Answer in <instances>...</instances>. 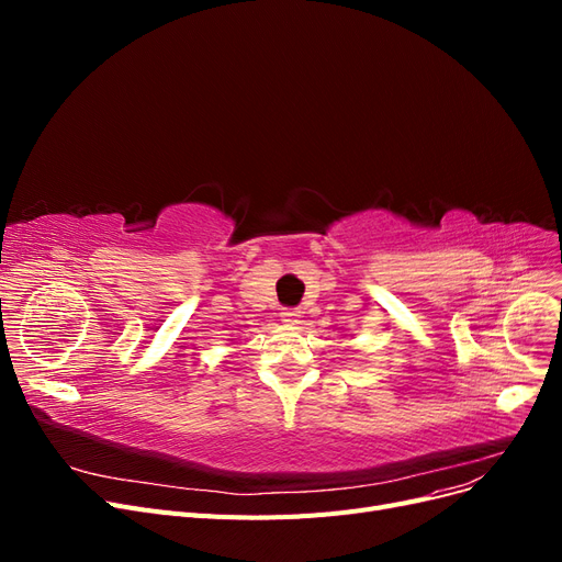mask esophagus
I'll list each match as a JSON object with an SVG mask.
<instances>
[{"mask_svg": "<svg viewBox=\"0 0 562 562\" xmlns=\"http://www.w3.org/2000/svg\"><path fill=\"white\" fill-rule=\"evenodd\" d=\"M281 321L288 323V326H295V323L300 321V312L297 310H283L281 312Z\"/></svg>", "mask_w": 562, "mask_h": 562, "instance_id": "1", "label": "esophagus"}]
</instances>
